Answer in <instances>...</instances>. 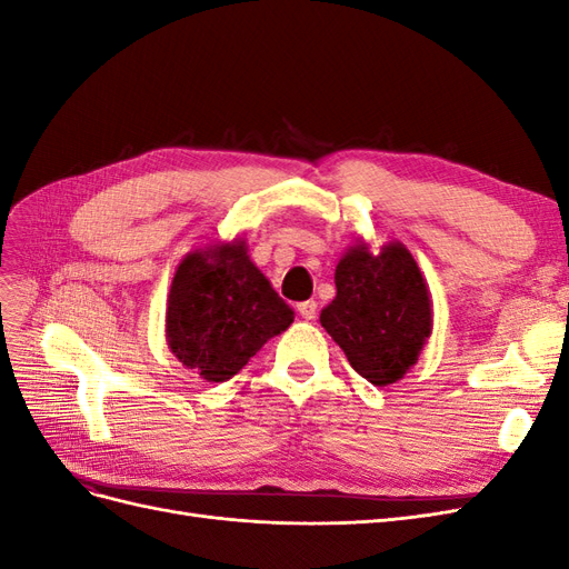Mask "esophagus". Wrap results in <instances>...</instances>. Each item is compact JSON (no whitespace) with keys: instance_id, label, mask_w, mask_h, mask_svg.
I'll list each match as a JSON object with an SVG mask.
<instances>
[{"instance_id":"obj_1","label":"esophagus","mask_w":569,"mask_h":569,"mask_svg":"<svg viewBox=\"0 0 569 569\" xmlns=\"http://www.w3.org/2000/svg\"><path fill=\"white\" fill-rule=\"evenodd\" d=\"M297 308H299L301 318H306V320H316V316H318V303H316V301H303V303H299Z\"/></svg>"}]
</instances>
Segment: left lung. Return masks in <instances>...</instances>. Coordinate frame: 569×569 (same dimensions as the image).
Masks as SVG:
<instances>
[{"instance_id": "1", "label": "left lung", "mask_w": 569, "mask_h": 569, "mask_svg": "<svg viewBox=\"0 0 569 569\" xmlns=\"http://www.w3.org/2000/svg\"><path fill=\"white\" fill-rule=\"evenodd\" d=\"M337 297L320 322L351 368L375 387L399 382L432 335V301L410 251L389 242L370 253L353 244L335 270Z\"/></svg>"}]
</instances>
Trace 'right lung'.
<instances>
[{
  "instance_id": "right-lung-1",
  "label": "right lung",
  "mask_w": 569,
  "mask_h": 569,
  "mask_svg": "<svg viewBox=\"0 0 569 569\" xmlns=\"http://www.w3.org/2000/svg\"><path fill=\"white\" fill-rule=\"evenodd\" d=\"M291 322L295 311L251 263L242 239L187 253L170 284L168 347L206 382L230 380Z\"/></svg>"
}]
</instances>
